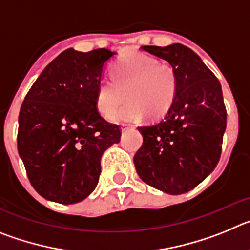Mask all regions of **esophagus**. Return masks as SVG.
I'll list each match as a JSON object with an SVG mask.
<instances>
[{
    "mask_svg": "<svg viewBox=\"0 0 250 250\" xmlns=\"http://www.w3.org/2000/svg\"><path fill=\"white\" fill-rule=\"evenodd\" d=\"M130 127H131V125H126V124H124L123 126H121V131L125 132V131H126V130H129Z\"/></svg>",
    "mask_w": 250,
    "mask_h": 250,
    "instance_id": "1",
    "label": "esophagus"
}]
</instances>
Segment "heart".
Masks as SVG:
<instances>
[{"mask_svg":"<svg viewBox=\"0 0 250 250\" xmlns=\"http://www.w3.org/2000/svg\"><path fill=\"white\" fill-rule=\"evenodd\" d=\"M110 80L98 85L95 104L99 112L115 123H131L144 115L150 120L164 116L178 94V72L173 65L141 52L121 56L110 67ZM127 95H125V94Z\"/></svg>","mask_w":250,"mask_h":250,"instance_id":"1","label":"heart"}]
</instances>
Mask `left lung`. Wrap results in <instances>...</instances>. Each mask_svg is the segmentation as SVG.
I'll use <instances>...</instances> for the list:
<instances>
[{"label": "left lung", "mask_w": 250, "mask_h": 250, "mask_svg": "<svg viewBox=\"0 0 250 250\" xmlns=\"http://www.w3.org/2000/svg\"><path fill=\"white\" fill-rule=\"evenodd\" d=\"M178 72V94L158 123L138 127L143 145L134 156L141 180L171 195L190 191L215 169L222 154L227 109L222 86L198 55L180 43L141 46Z\"/></svg>", "instance_id": "left-lung-1"}]
</instances>
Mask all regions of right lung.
Wrapping results in <instances>:
<instances>
[{
  "label": "right lung",
  "instance_id": "add662e5",
  "mask_svg": "<svg viewBox=\"0 0 250 250\" xmlns=\"http://www.w3.org/2000/svg\"><path fill=\"white\" fill-rule=\"evenodd\" d=\"M107 48H67L31 86L19 115L17 149L31 185L45 199L74 204L94 191L101 156L120 141L119 125L99 114L95 95Z\"/></svg>",
  "mask_w": 250,
  "mask_h": 250
}]
</instances>
